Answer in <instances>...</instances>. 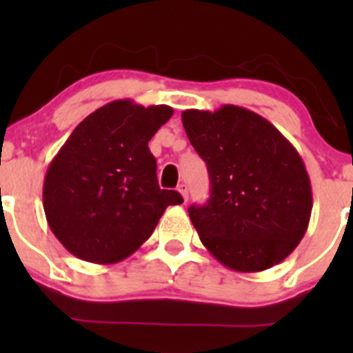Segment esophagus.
<instances>
[{"label":"esophagus","instance_id":"obj_1","mask_svg":"<svg viewBox=\"0 0 353 353\" xmlns=\"http://www.w3.org/2000/svg\"><path fill=\"white\" fill-rule=\"evenodd\" d=\"M177 190H179V192H181L182 199H184V201H188V199H189V189H188V185H185V184H181L179 188H177Z\"/></svg>","mask_w":353,"mask_h":353}]
</instances>
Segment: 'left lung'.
<instances>
[{
  "label": "left lung",
  "mask_w": 353,
  "mask_h": 353,
  "mask_svg": "<svg viewBox=\"0 0 353 353\" xmlns=\"http://www.w3.org/2000/svg\"><path fill=\"white\" fill-rule=\"evenodd\" d=\"M182 124L205 161L210 197L190 205L202 244L236 272L281 264L309 228L312 188L301 154L282 132L245 108L188 109Z\"/></svg>",
  "instance_id": "1"
}]
</instances>
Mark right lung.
I'll use <instances>...</instances> for the list:
<instances>
[{"label": "right lung", "instance_id": "right-lung-1", "mask_svg": "<svg viewBox=\"0 0 353 353\" xmlns=\"http://www.w3.org/2000/svg\"><path fill=\"white\" fill-rule=\"evenodd\" d=\"M172 108L117 99L76 125L44 176L43 208L56 239L72 255L114 264L151 237L177 190L161 189L148 143Z\"/></svg>", "mask_w": 353, "mask_h": 353}]
</instances>
